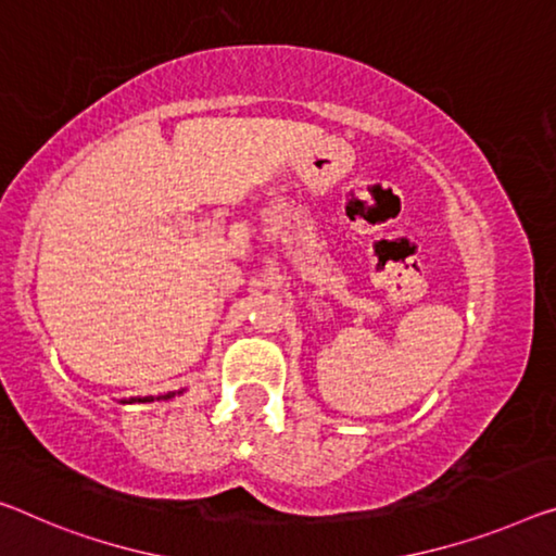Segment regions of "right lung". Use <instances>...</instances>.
<instances>
[{"mask_svg":"<svg viewBox=\"0 0 556 556\" xmlns=\"http://www.w3.org/2000/svg\"><path fill=\"white\" fill-rule=\"evenodd\" d=\"M176 395H184V390H176V392H166V395H147V397H129V400H118L122 405H131V403H159V400H170Z\"/></svg>","mask_w":556,"mask_h":556,"instance_id":"add662e5","label":"right lung"}]
</instances>
